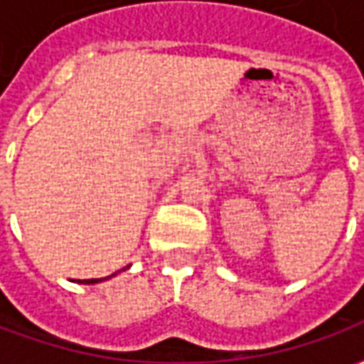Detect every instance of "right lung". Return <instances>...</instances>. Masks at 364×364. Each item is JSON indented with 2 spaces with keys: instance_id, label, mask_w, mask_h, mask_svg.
I'll use <instances>...</instances> for the list:
<instances>
[{
  "instance_id": "add662e5",
  "label": "right lung",
  "mask_w": 364,
  "mask_h": 364,
  "mask_svg": "<svg viewBox=\"0 0 364 364\" xmlns=\"http://www.w3.org/2000/svg\"><path fill=\"white\" fill-rule=\"evenodd\" d=\"M127 269V267H124ZM112 277V274H111ZM111 277H105V279H111ZM105 279H87V281H77V282H87V284H93V282H99V281H105Z\"/></svg>"
}]
</instances>
